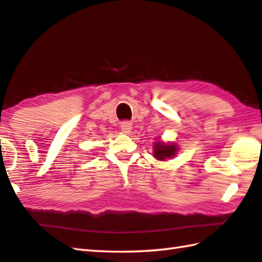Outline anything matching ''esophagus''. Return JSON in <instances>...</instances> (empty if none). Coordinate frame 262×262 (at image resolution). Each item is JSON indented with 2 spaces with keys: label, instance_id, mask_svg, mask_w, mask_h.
Here are the masks:
<instances>
[{
  "label": "esophagus",
  "instance_id": "1",
  "mask_svg": "<svg viewBox=\"0 0 262 262\" xmlns=\"http://www.w3.org/2000/svg\"><path fill=\"white\" fill-rule=\"evenodd\" d=\"M120 128L123 133H129L132 129V123L129 121H123L120 123Z\"/></svg>",
  "mask_w": 262,
  "mask_h": 262
}]
</instances>
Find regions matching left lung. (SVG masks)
<instances>
[{
    "mask_svg": "<svg viewBox=\"0 0 262 262\" xmlns=\"http://www.w3.org/2000/svg\"><path fill=\"white\" fill-rule=\"evenodd\" d=\"M177 150L178 147L175 146V144H164L159 142V143H157L155 146L154 155L157 159L164 160L173 157L175 155V152H177Z\"/></svg>",
    "mask_w": 262,
    "mask_h": 262,
    "instance_id": "1",
    "label": "left lung"
}]
</instances>
